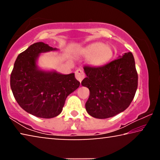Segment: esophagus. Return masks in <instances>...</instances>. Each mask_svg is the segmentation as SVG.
<instances>
[{
    "label": "esophagus",
    "instance_id": "esophagus-1",
    "mask_svg": "<svg viewBox=\"0 0 160 160\" xmlns=\"http://www.w3.org/2000/svg\"><path fill=\"white\" fill-rule=\"evenodd\" d=\"M75 78H76V79L80 82H81L82 80L85 78V73H84V72L81 69H78L75 71Z\"/></svg>",
    "mask_w": 160,
    "mask_h": 160
}]
</instances>
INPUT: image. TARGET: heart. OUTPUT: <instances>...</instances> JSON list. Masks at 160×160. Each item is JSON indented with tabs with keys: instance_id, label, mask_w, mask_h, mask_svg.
<instances>
[{
	"instance_id": "1",
	"label": "heart",
	"mask_w": 160,
	"mask_h": 160,
	"mask_svg": "<svg viewBox=\"0 0 160 160\" xmlns=\"http://www.w3.org/2000/svg\"><path fill=\"white\" fill-rule=\"evenodd\" d=\"M80 53L85 57H89L88 63L92 66L99 67L107 63L113 56L111 47L101 42H95L81 48Z\"/></svg>"
}]
</instances>
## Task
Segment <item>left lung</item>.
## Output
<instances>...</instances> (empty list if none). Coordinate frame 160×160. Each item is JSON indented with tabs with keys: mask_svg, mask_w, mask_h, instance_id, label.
I'll return each instance as SVG.
<instances>
[{
	"mask_svg": "<svg viewBox=\"0 0 160 160\" xmlns=\"http://www.w3.org/2000/svg\"><path fill=\"white\" fill-rule=\"evenodd\" d=\"M103 66H84L87 77L81 84L90 90L85 104L88 113L107 118L123 112L131 104L138 88V72L131 52L125 53Z\"/></svg>",
	"mask_w": 160,
	"mask_h": 160,
	"instance_id": "8db88e82",
	"label": "left lung"
}]
</instances>
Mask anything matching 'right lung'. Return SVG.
I'll use <instances>...</instances> for the list:
<instances>
[{
	"mask_svg": "<svg viewBox=\"0 0 160 160\" xmlns=\"http://www.w3.org/2000/svg\"><path fill=\"white\" fill-rule=\"evenodd\" d=\"M56 50L43 42L34 43L19 54L10 75V88L18 104L37 117L51 118L61 113L65 101L79 88L74 73L44 71L37 66L41 53Z\"/></svg>",
	"mask_w": 160,
	"mask_h": 160,
	"instance_id": "1",
	"label": "right lung"
}]
</instances>
